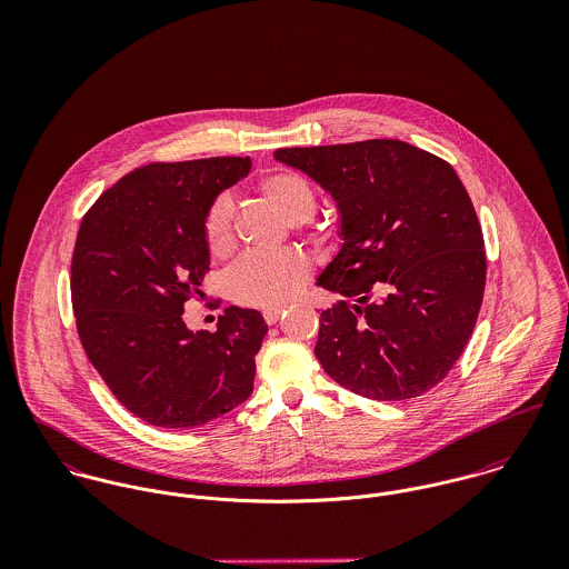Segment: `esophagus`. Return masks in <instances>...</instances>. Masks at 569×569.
Listing matches in <instances>:
<instances>
[{
  "label": "esophagus",
  "mask_w": 569,
  "mask_h": 569,
  "mask_svg": "<svg viewBox=\"0 0 569 569\" xmlns=\"http://www.w3.org/2000/svg\"><path fill=\"white\" fill-rule=\"evenodd\" d=\"M280 316H282V309H267V311H262V318H264V322L269 326L276 325L280 320Z\"/></svg>",
  "instance_id": "obj_1"
}]
</instances>
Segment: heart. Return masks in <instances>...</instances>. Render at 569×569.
<instances>
[{"label": "heart", "mask_w": 569, "mask_h": 569, "mask_svg": "<svg viewBox=\"0 0 569 569\" xmlns=\"http://www.w3.org/2000/svg\"><path fill=\"white\" fill-rule=\"evenodd\" d=\"M260 199L289 226L309 221L316 212V190L307 177L291 170H273L258 179ZM203 237L212 256H226L234 244L232 203L219 197L203 221ZM326 241L328 232H318ZM311 276V262L300 251L247 253L228 271V293L234 302L256 309H278L291 302Z\"/></svg>", "instance_id": "b5f03b06"}]
</instances>
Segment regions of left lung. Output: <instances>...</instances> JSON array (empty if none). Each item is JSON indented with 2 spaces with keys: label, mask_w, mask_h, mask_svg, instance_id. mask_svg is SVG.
<instances>
[{
  "label": "left lung",
  "mask_w": 569,
  "mask_h": 569,
  "mask_svg": "<svg viewBox=\"0 0 569 569\" xmlns=\"http://www.w3.org/2000/svg\"><path fill=\"white\" fill-rule=\"evenodd\" d=\"M335 199L343 239L318 284L316 357L346 390L407 401L462 355L487 284L485 237L451 163L401 140L278 149Z\"/></svg>",
  "instance_id": "8db88e82"
}]
</instances>
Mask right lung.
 <instances>
[{"label": "right lung", "mask_w": 569, "mask_h": 569, "mask_svg": "<svg viewBox=\"0 0 569 569\" xmlns=\"http://www.w3.org/2000/svg\"><path fill=\"white\" fill-rule=\"evenodd\" d=\"M249 168V158L149 163L82 217L70 282L82 348L113 397L149 425H206L253 390L267 332L258 311L230 307L214 332L183 322L210 271L206 214Z\"/></svg>", "instance_id": "1"}]
</instances>
